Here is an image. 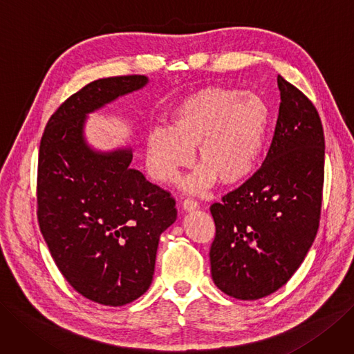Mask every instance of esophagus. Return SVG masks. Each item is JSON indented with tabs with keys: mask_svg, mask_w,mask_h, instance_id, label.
Segmentation results:
<instances>
[{
	"mask_svg": "<svg viewBox=\"0 0 354 354\" xmlns=\"http://www.w3.org/2000/svg\"><path fill=\"white\" fill-rule=\"evenodd\" d=\"M182 208H184L185 212H194L198 208V203L191 200V198H187V200H184V203H182Z\"/></svg>",
	"mask_w": 354,
	"mask_h": 354,
	"instance_id": "1",
	"label": "esophagus"
}]
</instances>
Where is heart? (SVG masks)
Returning a JSON list of instances; mask_svg holds the SVG:
<instances>
[{
    "instance_id": "obj_1",
    "label": "heart",
    "mask_w": 354,
    "mask_h": 354,
    "mask_svg": "<svg viewBox=\"0 0 354 354\" xmlns=\"http://www.w3.org/2000/svg\"><path fill=\"white\" fill-rule=\"evenodd\" d=\"M270 116L267 102L257 95L221 86L198 90L178 104L170 128L156 127L147 134L149 172L160 184L175 182L197 150L203 169L185 180L188 191L204 192L214 180L241 184L263 153Z\"/></svg>"
}]
</instances>
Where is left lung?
I'll return each instance as SVG.
<instances>
[{
	"instance_id": "obj_1",
	"label": "left lung",
	"mask_w": 354,
	"mask_h": 354,
	"mask_svg": "<svg viewBox=\"0 0 354 354\" xmlns=\"http://www.w3.org/2000/svg\"><path fill=\"white\" fill-rule=\"evenodd\" d=\"M279 118L267 157L239 188L210 207L216 236L212 277L241 300L284 286L317 236L324 187L325 140L313 103L281 75Z\"/></svg>"
}]
</instances>
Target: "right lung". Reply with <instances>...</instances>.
<instances>
[{
	"mask_svg": "<svg viewBox=\"0 0 354 354\" xmlns=\"http://www.w3.org/2000/svg\"><path fill=\"white\" fill-rule=\"evenodd\" d=\"M147 84L144 75L99 78L71 95L45 127L37 160V221L75 292L122 306L151 284L159 238L176 220L175 198L129 165V149L91 150L86 115Z\"/></svg>",
	"mask_w": 354,
	"mask_h": 354,
	"instance_id": "1",
	"label": "right lung"
}]
</instances>
